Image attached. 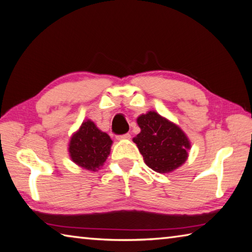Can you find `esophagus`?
Wrapping results in <instances>:
<instances>
[{
  "mask_svg": "<svg viewBox=\"0 0 252 252\" xmlns=\"http://www.w3.org/2000/svg\"><path fill=\"white\" fill-rule=\"evenodd\" d=\"M131 138V135L129 133L122 134V135H117V140H129Z\"/></svg>",
  "mask_w": 252,
  "mask_h": 252,
  "instance_id": "1",
  "label": "esophagus"
}]
</instances>
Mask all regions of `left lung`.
<instances>
[{
	"label": "left lung",
	"mask_w": 252,
	"mask_h": 252,
	"mask_svg": "<svg viewBox=\"0 0 252 252\" xmlns=\"http://www.w3.org/2000/svg\"><path fill=\"white\" fill-rule=\"evenodd\" d=\"M141 132L133 138L144 163L158 173H171L189 158L190 141L180 126L155 111L136 119Z\"/></svg>",
	"instance_id": "8db88e82"
}]
</instances>
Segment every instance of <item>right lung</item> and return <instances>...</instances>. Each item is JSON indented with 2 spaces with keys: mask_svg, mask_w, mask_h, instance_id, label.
Segmentation results:
<instances>
[{
  "mask_svg": "<svg viewBox=\"0 0 252 252\" xmlns=\"http://www.w3.org/2000/svg\"><path fill=\"white\" fill-rule=\"evenodd\" d=\"M112 143L106 132L100 130L90 119H87L70 136L68 153L76 165L87 171L97 172L110 154Z\"/></svg>",
  "mask_w": 252,
  "mask_h": 252,
  "instance_id": "obj_1",
  "label": "right lung"
}]
</instances>
